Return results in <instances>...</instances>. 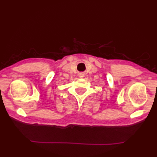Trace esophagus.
<instances>
[{
    "instance_id": "1",
    "label": "esophagus",
    "mask_w": 157,
    "mask_h": 157,
    "mask_svg": "<svg viewBox=\"0 0 157 157\" xmlns=\"http://www.w3.org/2000/svg\"><path fill=\"white\" fill-rule=\"evenodd\" d=\"M82 75H83V74H82Z\"/></svg>"
}]
</instances>
